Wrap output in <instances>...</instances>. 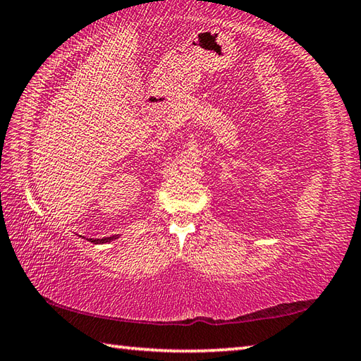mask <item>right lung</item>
Instances as JSON below:
<instances>
[{
    "mask_svg": "<svg viewBox=\"0 0 361 361\" xmlns=\"http://www.w3.org/2000/svg\"><path fill=\"white\" fill-rule=\"evenodd\" d=\"M114 239H118V235L102 237V239H88V240H90V242H93V243H109V242H111V240H114Z\"/></svg>",
    "mask_w": 361,
    "mask_h": 361,
    "instance_id": "obj_1",
    "label": "right lung"
}]
</instances>
